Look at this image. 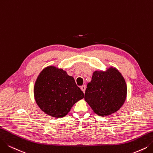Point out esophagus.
Listing matches in <instances>:
<instances>
[{
	"label": "esophagus",
	"instance_id": "esophagus-1",
	"mask_svg": "<svg viewBox=\"0 0 153 153\" xmlns=\"http://www.w3.org/2000/svg\"><path fill=\"white\" fill-rule=\"evenodd\" d=\"M85 89H86V87H85V85H83V86H82V87H81V90L83 91V93H85Z\"/></svg>",
	"mask_w": 153,
	"mask_h": 153
}]
</instances>
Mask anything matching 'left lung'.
<instances>
[{
    "mask_svg": "<svg viewBox=\"0 0 153 153\" xmlns=\"http://www.w3.org/2000/svg\"><path fill=\"white\" fill-rule=\"evenodd\" d=\"M127 91L124 78L111 66L105 71H94L84 98L96 114L105 117L117 112L123 105Z\"/></svg>",
    "mask_w": 153,
    "mask_h": 153,
    "instance_id": "left-lung-1",
    "label": "left lung"
}]
</instances>
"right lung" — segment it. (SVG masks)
<instances>
[{"instance_id":"add662e5","label":"right lung","mask_w":153,"mask_h":153,"mask_svg":"<svg viewBox=\"0 0 153 153\" xmlns=\"http://www.w3.org/2000/svg\"><path fill=\"white\" fill-rule=\"evenodd\" d=\"M34 99L46 114L62 118L69 113L84 94L75 83L74 78L66 71L54 66L42 70L34 86Z\"/></svg>"}]
</instances>
